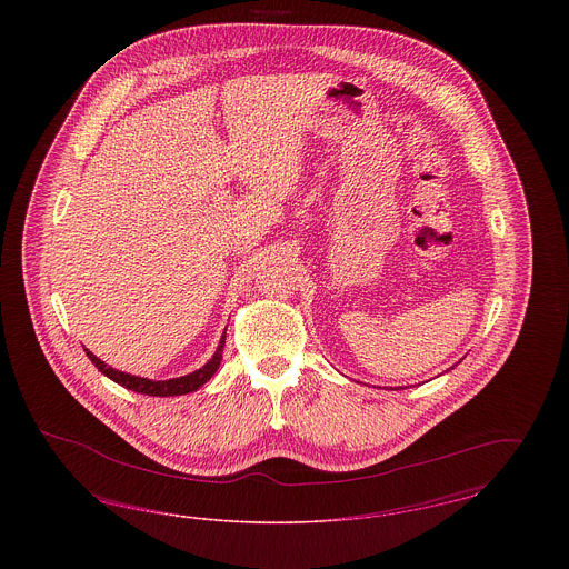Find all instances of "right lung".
<instances>
[{
    "label": "right lung",
    "mask_w": 569,
    "mask_h": 569,
    "mask_svg": "<svg viewBox=\"0 0 569 569\" xmlns=\"http://www.w3.org/2000/svg\"><path fill=\"white\" fill-rule=\"evenodd\" d=\"M223 343H226V332L219 341V348H217L216 356L198 371H193L190 376H183V378L163 379V381H153V379L136 378L130 373H123V371H117L112 367H107L104 360H100L96 353L87 352L89 360L107 376V378L117 381L119 386L128 388V390H134L140 395H149V397H177V395H188L198 390L202 383H207L209 379L213 378L217 369H219V362H221V353H223Z\"/></svg>",
    "instance_id": "obj_1"
}]
</instances>
